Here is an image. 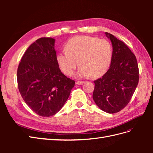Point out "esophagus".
Returning a JSON list of instances; mask_svg holds the SVG:
<instances>
[{
    "instance_id": "34e87169",
    "label": "esophagus",
    "mask_w": 153,
    "mask_h": 153,
    "mask_svg": "<svg viewBox=\"0 0 153 153\" xmlns=\"http://www.w3.org/2000/svg\"><path fill=\"white\" fill-rule=\"evenodd\" d=\"M84 82H83V81H76V84H77V85H82V84H84Z\"/></svg>"
}]
</instances>
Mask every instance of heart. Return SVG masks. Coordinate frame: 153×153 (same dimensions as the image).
<instances>
[{
  "label": "heart",
  "mask_w": 153,
  "mask_h": 153,
  "mask_svg": "<svg viewBox=\"0 0 153 153\" xmlns=\"http://www.w3.org/2000/svg\"><path fill=\"white\" fill-rule=\"evenodd\" d=\"M66 51L57 53L56 60L61 70L71 75L78 65L75 76L98 78L108 71L113 56L112 46L108 40L88 36H75L68 41Z\"/></svg>",
  "instance_id": "b5f03b06"
}]
</instances>
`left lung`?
Wrapping results in <instances>:
<instances>
[{
  "mask_svg": "<svg viewBox=\"0 0 153 153\" xmlns=\"http://www.w3.org/2000/svg\"><path fill=\"white\" fill-rule=\"evenodd\" d=\"M113 48L110 66L105 75L94 82L95 103L105 112L114 114L130 101L137 87L139 73L135 55L123 41L105 32Z\"/></svg>",
  "mask_w": 153,
  "mask_h": 153,
  "instance_id": "8db88e82",
  "label": "left lung"
}]
</instances>
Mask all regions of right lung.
Here are the masks:
<instances>
[{"instance_id":"obj_1","label":"right lung","mask_w":153,"mask_h":153,"mask_svg":"<svg viewBox=\"0 0 153 153\" xmlns=\"http://www.w3.org/2000/svg\"><path fill=\"white\" fill-rule=\"evenodd\" d=\"M55 39L42 38L27 48L17 71L18 89L25 103L40 116L57 114L68 99L75 81L60 70Z\"/></svg>"}]
</instances>
